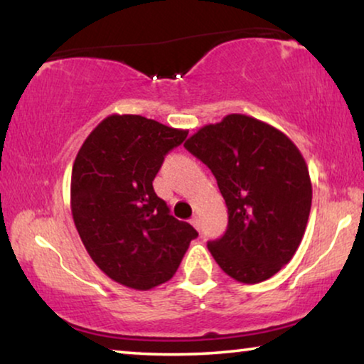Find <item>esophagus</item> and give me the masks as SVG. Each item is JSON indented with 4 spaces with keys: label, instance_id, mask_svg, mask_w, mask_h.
Instances as JSON below:
<instances>
[{
    "label": "esophagus",
    "instance_id": "esophagus-1",
    "mask_svg": "<svg viewBox=\"0 0 364 364\" xmlns=\"http://www.w3.org/2000/svg\"><path fill=\"white\" fill-rule=\"evenodd\" d=\"M191 223H192V227L196 228V230H200V220H198L197 215H193V217L191 218Z\"/></svg>",
    "mask_w": 364,
    "mask_h": 364
}]
</instances>
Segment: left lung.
I'll return each instance as SVG.
<instances>
[{"mask_svg": "<svg viewBox=\"0 0 364 364\" xmlns=\"http://www.w3.org/2000/svg\"><path fill=\"white\" fill-rule=\"evenodd\" d=\"M217 178L228 208L220 240L208 242L218 267L240 283H260L291 260L311 208L308 166L290 137L245 114H228L183 144Z\"/></svg>", "mask_w": 364, "mask_h": 364, "instance_id": "left-lung-1", "label": "left lung"}]
</instances>
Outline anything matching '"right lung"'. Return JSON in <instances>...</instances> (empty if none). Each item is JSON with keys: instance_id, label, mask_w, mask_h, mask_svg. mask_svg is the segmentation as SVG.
I'll list each match as a JSON object with an SVG mask.
<instances>
[{"instance_id": "add662e5", "label": "right lung", "mask_w": 364, "mask_h": 364, "mask_svg": "<svg viewBox=\"0 0 364 364\" xmlns=\"http://www.w3.org/2000/svg\"><path fill=\"white\" fill-rule=\"evenodd\" d=\"M187 129L136 114H111L79 149L71 176L74 225L92 262L134 290H152L176 275L198 233L168 213L154 177Z\"/></svg>"}]
</instances>
